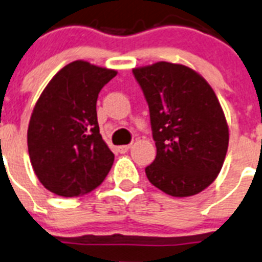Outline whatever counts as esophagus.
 I'll list each match as a JSON object with an SVG mask.
<instances>
[{"label": "esophagus", "instance_id": "obj_1", "mask_svg": "<svg viewBox=\"0 0 262 262\" xmlns=\"http://www.w3.org/2000/svg\"><path fill=\"white\" fill-rule=\"evenodd\" d=\"M128 149H129V144H126V146H119L118 147V152L124 154V152H127Z\"/></svg>", "mask_w": 262, "mask_h": 262}]
</instances>
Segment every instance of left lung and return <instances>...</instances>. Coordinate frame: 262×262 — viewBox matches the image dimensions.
<instances>
[{
	"instance_id": "8db88e82",
	"label": "left lung",
	"mask_w": 262,
	"mask_h": 262,
	"mask_svg": "<svg viewBox=\"0 0 262 262\" xmlns=\"http://www.w3.org/2000/svg\"><path fill=\"white\" fill-rule=\"evenodd\" d=\"M149 108L156 158L146 175L176 198L196 195L217 178L229 133L207 80L183 64L158 62L134 69Z\"/></svg>"
}]
</instances>
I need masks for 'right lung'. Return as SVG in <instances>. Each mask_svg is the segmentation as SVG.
<instances>
[{
  "mask_svg": "<svg viewBox=\"0 0 262 262\" xmlns=\"http://www.w3.org/2000/svg\"><path fill=\"white\" fill-rule=\"evenodd\" d=\"M115 70L75 61L58 71L35 103L28 129L29 156L46 189L84 195L102 184L114 163L99 133L97 100Z\"/></svg>",
  "mask_w": 262,
  "mask_h": 262,
  "instance_id": "obj_1",
  "label": "right lung"
}]
</instances>
